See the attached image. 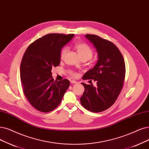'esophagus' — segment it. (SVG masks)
I'll list each match as a JSON object with an SVG mask.
<instances>
[{
	"label": "esophagus",
	"instance_id": "esophagus-1",
	"mask_svg": "<svg viewBox=\"0 0 149 149\" xmlns=\"http://www.w3.org/2000/svg\"><path fill=\"white\" fill-rule=\"evenodd\" d=\"M77 83V81H76L75 80H70V84H75Z\"/></svg>",
	"mask_w": 149,
	"mask_h": 149
}]
</instances>
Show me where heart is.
I'll list each match as a JSON object with an SVG mask.
<instances>
[{"label":"heart","mask_w":149,"mask_h":149,"mask_svg":"<svg viewBox=\"0 0 149 149\" xmlns=\"http://www.w3.org/2000/svg\"><path fill=\"white\" fill-rule=\"evenodd\" d=\"M74 47L81 59H86L88 60L92 57L93 54V50L88 44L84 42H77L75 43ZM67 52L68 48H63L61 49V58L63 59ZM69 74L72 77H77L79 75L77 73L74 71H69Z\"/></svg>","instance_id":"b5f03b06"}]
</instances>
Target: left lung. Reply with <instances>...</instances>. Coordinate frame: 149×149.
<instances>
[{"label":"left lung","mask_w":149,"mask_h":149,"mask_svg":"<svg viewBox=\"0 0 149 149\" xmlns=\"http://www.w3.org/2000/svg\"><path fill=\"white\" fill-rule=\"evenodd\" d=\"M85 37L96 48L98 61L83 77L84 80H90L91 84L81 83L85 91L80 102L88 111L101 112L113 105L122 90L125 63L122 54L112 42L96 35L86 34ZM92 79L97 82L96 87L92 84Z\"/></svg>","instance_id":"obj_1"}]
</instances>
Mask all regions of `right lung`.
Here are the masks:
<instances>
[{
  "label": "right lung",
  "mask_w": 149,
  "mask_h": 149,
  "mask_svg": "<svg viewBox=\"0 0 149 149\" xmlns=\"http://www.w3.org/2000/svg\"><path fill=\"white\" fill-rule=\"evenodd\" d=\"M74 34H49L26 49L20 65V78L27 100L37 111L49 112L61 102L70 85L68 79L56 81L52 69L59 65L61 50Z\"/></svg>",
  "instance_id": "1"
}]
</instances>
